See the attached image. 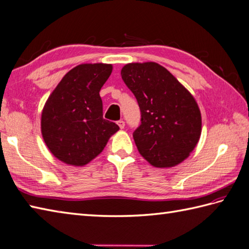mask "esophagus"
<instances>
[{
  "instance_id": "34e87169",
  "label": "esophagus",
  "mask_w": 249,
  "mask_h": 249,
  "mask_svg": "<svg viewBox=\"0 0 249 249\" xmlns=\"http://www.w3.org/2000/svg\"><path fill=\"white\" fill-rule=\"evenodd\" d=\"M118 125L121 129H123L125 127V122L123 120H120V121H118Z\"/></svg>"
}]
</instances>
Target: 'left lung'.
I'll return each mask as SVG.
<instances>
[{"instance_id":"left-lung-1","label":"left lung","mask_w":249,"mask_h":249,"mask_svg":"<svg viewBox=\"0 0 249 249\" xmlns=\"http://www.w3.org/2000/svg\"><path fill=\"white\" fill-rule=\"evenodd\" d=\"M121 76L140 108L141 124L133 134L140 154L158 168L182 162L201 135V113L193 95L154 62L130 63Z\"/></svg>"}]
</instances>
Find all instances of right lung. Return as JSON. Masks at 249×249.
<instances>
[{
  "instance_id": "obj_1",
  "label": "right lung",
  "mask_w": 249,
  "mask_h": 249,
  "mask_svg": "<svg viewBox=\"0 0 249 249\" xmlns=\"http://www.w3.org/2000/svg\"><path fill=\"white\" fill-rule=\"evenodd\" d=\"M112 71L110 64H81L68 71L44 107L41 134L57 160L84 166L105 149L119 130L103 118L99 91Z\"/></svg>"
}]
</instances>
